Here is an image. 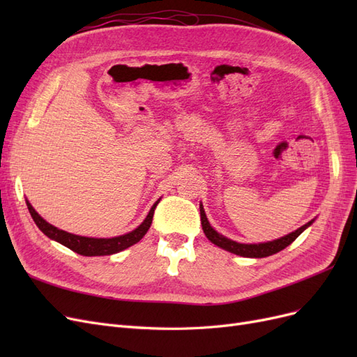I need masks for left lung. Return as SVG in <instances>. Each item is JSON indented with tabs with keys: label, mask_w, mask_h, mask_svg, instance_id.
Here are the masks:
<instances>
[{
	"label": "left lung",
	"mask_w": 357,
	"mask_h": 357,
	"mask_svg": "<svg viewBox=\"0 0 357 357\" xmlns=\"http://www.w3.org/2000/svg\"><path fill=\"white\" fill-rule=\"evenodd\" d=\"M199 211H201V225H202V229H204V234L207 238L215 244L219 245L222 248H225V250H228L231 253H235V255H240V256H244V257H266V256H271L274 253H278L282 252L283 248H286L289 244L294 243L298 236L304 232L308 226L312 223L308 222L307 225L301 226L299 229H296L295 232H291L286 236H282V238L278 240H274V241H269V243H262V244H240V243H235L232 240H228L225 238L223 235H220L219 232H215L208 220H207V215H205V211L202 208V205L199 207Z\"/></svg>",
	"instance_id": "obj_1"
}]
</instances>
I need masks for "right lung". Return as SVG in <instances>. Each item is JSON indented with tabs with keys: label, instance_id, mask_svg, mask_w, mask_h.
Masks as SVG:
<instances>
[{
	"label": "right lung",
	"instance_id": "right-lung-1",
	"mask_svg": "<svg viewBox=\"0 0 357 357\" xmlns=\"http://www.w3.org/2000/svg\"><path fill=\"white\" fill-rule=\"evenodd\" d=\"M26 205H28V210L32 215V219H34L36 225L38 226L43 234L49 236V238L63 244L66 247H68L70 250L79 253V255H83V256H105V255H113V253L122 252V250H125V248L131 247L132 244L138 243L143 238L146 232L149 231L150 225H152L158 202L153 205L152 210L149 211L146 220L139 225L137 229H134L129 234L121 235V236H114V238H89V236H80V235H74V234H68L66 231H61L43 219L41 215L34 208H32V205L28 201H26Z\"/></svg>",
	"mask_w": 357,
	"mask_h": 357
}]
</instances>
